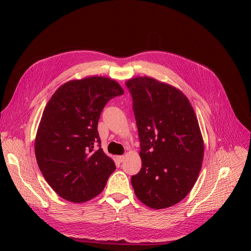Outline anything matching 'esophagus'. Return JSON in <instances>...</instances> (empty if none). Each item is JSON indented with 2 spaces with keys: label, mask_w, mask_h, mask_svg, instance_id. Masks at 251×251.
Listing matches in <instances>:
<instances>
[{
  "label": "esophagus",
  "mask_w": 251,
  "mask_h": 251,
  "mask_svg": "<svg viewBox=\"0 0 251 251\" xmlns=\"http://www.w3.org/2000/svg\"><path fill=\"white\" fill-rule=\"evenodd\" d=\"M116 159H117V161H119L121 163V162H123L125 160V156H117Z\"/></svg>",
  "instance_id": "esophagus-1"
}]
</instances>
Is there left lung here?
Returning <instances> with one entry per match:
<instances>
[{
	"mask_svg": "<svg viewBox=\"0 0 251 251\" xmlns=\"http://www.w3.org/2000/svg\"><path fill=\"white\" fill-rule=\"evenodd\" d=\"M140 139V172L132 176L136 197L155 209L184 200L197 182L203 140L187 96L149 76L126 81Z\"/></svg>",
	"mask_w": 251,
	"mask_h": 251,
	"instance_id": "left-lung-1",
	"label": "left lung"
}]
</instances>
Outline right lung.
I'll list each match as a JSON object with an SVG mask.
<instances>
[{
  "instance_id": "1",
  "label": "right lung",
  "mask_w": 251,
  "mask_h": 251,
  "mask_svg": "<svg viewBox=\"0 0 251 251\" xmlns=\"http://www.w3.org/2000/svg\"><path fill=\"white\" fill-rule=\"evenodd\" d=\"M123 93L114 79L88 76L65 82L48 102L34 153L46 181L62 199L71 202L93 199L115 171L114 161L100 148L97 125L106 103Z\"/></svg>"
}]
</instances>
